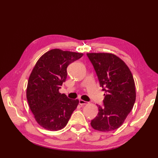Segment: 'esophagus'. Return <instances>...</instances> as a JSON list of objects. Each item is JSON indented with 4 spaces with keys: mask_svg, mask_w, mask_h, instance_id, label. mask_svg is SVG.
Segmentation results:
<instances>
[{
    "mask_svg": "<svg viewBox=\"0 0 158 158\" xmlns=\"http://www.w3.org/2000/svg\"><path fill=\"white\" fill-rule=\"evenodd\" d=\"M79 105H88V104H89L88 102H85L83 100H79Z\"/></svg>",
    "mask_w": 158,
    "mask_h": 158,
    "instance_id": "esophagus-1",
    "label": "esophagus"
}]
</instances>
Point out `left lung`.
Segmentation results:
<instances>
[{
  "instance_id": "obj_1",
  "label": "left lung",
  "mask_w": 158,
  "mask_h": 158,
  "mask_svg": "<svg viewBox=\"0 0 158 158\" xmlns=\"http://www.w3.org/2000/svg\"><path fill=\"white\" fill-rule=\"evenodd\" d=\"M86 55L105 91L104 106L98 105V116L90 125L93 129L101 132L114 130L121 126L135 105L136 90L132 73L124 61L113 53Z\"/></svg>"
}]
</instances>
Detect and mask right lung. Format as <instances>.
<instances>
[{"mask_svg":"<svg viewBox=\"0 0 158 158\" xmlns=\"http://www.w3.org/2000/svg\"><path fill=\"white\" fill-rule=\"evenodd\" d=\"M83 53L52 49L37 60L29 77L26 98L37 123L44 129L57 131L68 124L79 104L59 93L65 81L67 68Z\"/></svg>","mask_w":158,"mask_h":158,"instance_id":"1","label":"right lung"}]
</instances>
